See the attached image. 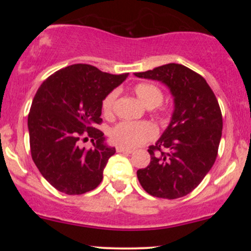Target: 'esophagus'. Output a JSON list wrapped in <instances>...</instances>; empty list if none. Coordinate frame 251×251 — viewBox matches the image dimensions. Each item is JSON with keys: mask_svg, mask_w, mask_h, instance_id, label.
I'll list each match as a JSON object with an SVG mask.
<instances>
[{"mask_svg": "<svg viewBox=\"0 0 251 251\" xmlns=\"http://www.w3.org/2000/svg\"><path fill=\"white\" fill-rule=\"evenodd\" d=\"M117 152H119V153H132L133 151L129 149L123 148V146H117Z\"/></svg>", "mask_w": 251, "mask_h": 251, "instance_id": "1", "label": "esophagus"}]
</instances>
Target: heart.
I'll list each match as a JSON object with an SVG mask.
<instances>
[{"instance_id":"obj_1","label":"heart","mask_w":251,"mask_h":251,"mask_svg":"<svg viewBox=\"0 0 251 251\" xmlns=\"http://www.w3.org/2000/svg\"><path fill=\"white\" fill-rule=\"evenodd\" d=\"M134 94L139 101L144 103L146 107H155L163 101V92L155 85L148 82L138 83L133 88ZM117 98V91H112L103 98L101 107L102 112L106 116L112 113L114 101ZM155 129L149 123H133V122H122L117 124L109 131V138L112 142L123 148H135L140 144L148 142L154 138Z\"/></svg>"}]
</instances>
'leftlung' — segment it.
I'll use <instances>...</instances> for the list:
<instances>
[{"label": "left lung", "instance_id": "obj_1", "mask_svg": "<svg viewBox=\"0 0 251 251\" xmlns=\"http://www.w3.org/2000/svg\"><path fill=\"white\" fill-rule=\"evenodd\" d=\"M134 75L162 82L174 98L168 127L148 150L151 162L138 170V180L153 197H183L197 188L217 157L223 128L220 105L205 79L179 63Z\"/></svg>", "mask_w": 251, "mask_h": 251}]
</instances>
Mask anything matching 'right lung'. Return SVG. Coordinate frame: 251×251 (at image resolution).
<instances>
[{
    "label": "right lung",
    "mask_w": 251,
    "mask_h": 251,
    "mask_svg": "<svg viewBox=\"0 0 251 251\" xmlns=\"http://www.w3.org/2000/svg\"><path fill=\"white\" fill-rule=\"evenodd\" d=\"M127 76L77 63L51 74L37 89L28 114L31 158L60 192L82 195L101 183L103 169L116 153L97 128L101 103ZM83 135L91 138V150L78 146Z\"/></svg>",
    "instance_id": "1"
}]
</instances>
